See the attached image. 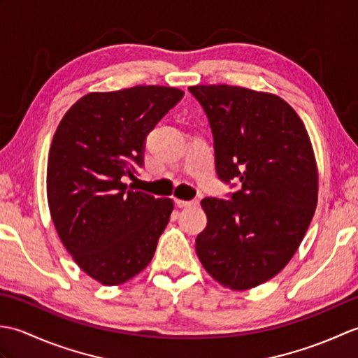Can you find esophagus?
Returning a JSON list of instances; mask_svg holds the SVG:
<instances>
[{
	"label": "esophagus",
	"instance_id": "34e87169",
	"mask_svg": "<svg viewBox=\"0 0 358 358\" xmlns=\"http://www.w3.org/2000/svg\"><path fill=\"white\" fill-rule=\"evenodd\" d=\"M178 208H192L199 206V200H175Z\"/></svg>",
	"mask_w": 358,
	"mask_h": 358
}]
</instances>
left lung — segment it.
I'll return each mask as SVG.
<instances>
[{
    "label": "left lung",
    "mask_w": 358,
    "mask_h": 358,
    "mask_svg": "<svg viewBox=\"0 0 358 358\" xmlns=\"http://www.w3.org/2000/svg\"><path fill=\"white\" fill-rule=\"evenodd\" d=\"M189 92L209 120L218 178L241 183L231 200H201L208 226L195 250L220 285L245 291L275 277L305 237L318 194L313 144L277 95L227 85Z\"/></svg>",
    "instance_id": "8db88e82"
}]
</instances>
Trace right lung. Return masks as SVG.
I'll return each instance as SVG.
<instances>
[{
	"mask_svg": "<svg viewBox=\"0 0 358 358\" xmlns=\"http://www.w3.org/2000/svg\"><path fill=\"white\" fill-rule=\"evenodd\" d=\"M183 95L164 86L87 94L53 135L48 162L53 224L75 263L106 286L146 268L169 223L171 199L134 191L123 180L143 167L146 136Z\"/></svg>",
	"mask_w": 358,
	"mask_h": 358,
	"instance_id": "add662e5",
	"label": "right lung"
}]
</instances>
